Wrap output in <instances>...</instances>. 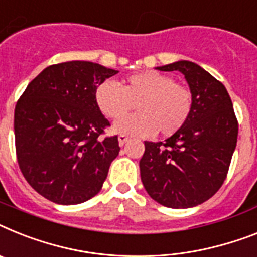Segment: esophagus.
Instances as JSON below:
<instances>
[{"label": "esophagus", "mask_w": 257, "mask_h": 257, "mask_svg": "<svg viewBox=\"0 0 257 257\" xmlns=\"http://www.w3.org/2000/svg\"><path fill=\"white\" fill-rule=\"evenodd\" d=\"M129 141V137L126 135H120L118 136V144H120V145H124L125 142H128Z\"/></svg>", "instance_id": "34e87169"}]
</instances>
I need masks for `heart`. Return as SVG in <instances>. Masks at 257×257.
I'll use <instances>...</instances> for the list:
<instances>
[{
  "instance_id": "1",
  "label": "heart",
  "mask_w": 257,
  "mask_h": 257,
  "mask_svg": "<svg viewBox=\"0 0 257 257\" xmlns=\"http://www.w3.org/2000/svg\"><path fill=\"white\" fill-rule=\"evenodd\" d=\"M95 103L108 118H119L136 104L139 113L116 121L115 132L148 137L158 131L167 137L187 122L193 96L171 75L149 70L129 75L121 85L109 79L102 82L95 90Z\"/></svg>"
}]
</instances>
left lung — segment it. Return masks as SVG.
Returning <instances> with one entry per match:
<instances>
[{
	"label": "left lung",
	"mask_w": 257,
	"mask_h": 257,
	"mask_svg": "<svg viewBox=\"0 0 257 257\" xmlns=\"http://www.w3.org/2000/svg\"><path fill=\"white\" fill-rule=\"evenodd\" d=\"M157 69L184 74L193 107L187 122L171 137L145 141L140 161L142 184L161 205L197 206L225 182L238 141V120L225 86L200 65L183 60Z\"/></svg>",
	"instance_id": "obj_1"
}]
</instances>
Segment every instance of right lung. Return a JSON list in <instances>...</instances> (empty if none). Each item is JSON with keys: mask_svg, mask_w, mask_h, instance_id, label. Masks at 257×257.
Instances as JSON below:
<instances>
[{"mask_svg": "<svg viewBox=\"0 0 257 257\" xmlns=\"http://www.w3.org/2000/svg\"><path fill=\"white\" fill-rule=\"evenodd\" d=\"M118 73L90 61L45 68L32 79L14 111L15 152L32 188L61 205L98 193L120 152L117 136L102 137L109 121L95 103V90Z\"/></svg>", "mask_w": 257, "mask_h": 257, "instance_id": "right-lung-1", "label": "right lung"}]
</instances>
